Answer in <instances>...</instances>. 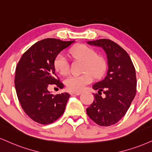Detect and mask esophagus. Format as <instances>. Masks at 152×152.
I'll return each instance as SVG.
<instances>
[{
  "label": "esophagus",
  "mask_w": 152,
  "mask_h": 152,
  "mask_svg": "<svg viewBox=\"0 0 152 152\" xmlns=\"http://www.w3.org/2000/svg\"><path fill=\"white\" fill-rule=\"evenodd\" d=\"M81 94V92H75V91H74V92H71L70 93L71 95H76V96H79V95Z\"/></svg>",
  "instance_id": "34e87169"
}]
</instances>
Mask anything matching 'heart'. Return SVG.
Listing matches in <instances>:
<instances>
[{
	"instance_id": "heart-1",
	"label": "heart",
	"mask_w": 152,
	"mask_h": 152,
	"mask_svg": "<svg viewBox=\"0 0 152 152\" xmlns=\"http://www.w3.org/2000/svg\"><path fill=\"white\" fill-rule=\"evenodd\" d=\"M72 57L84 61L83 74L79 76H71L65 80V85L71 91L79 92L94 79L103 76L107 69V61L103 56L97 55L96 51L85 45H77L69 50ZM56 71L62 76L69 73V63L67 58L62 53L56 56L54 61Z\"/></svg>"
}]
</instances>
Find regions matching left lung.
I'll use <instances>...</instances> for the list:
<instances>
[{"label": "left lung", "instance_id": "1", "mask_svg": "<svg viewBox=\"0 0 152 152\" xmlns=\"http://www.w3.org/2000/svg\"><path fill=\"white\" fill-rule=\"evenodd\" d=\"M88 45L102 47L107 54L108 70L103 81L93 85L98 94L86 109L87 115L100 126H110L127 113L136 94V72L129 54L112 40L89 41ZM103 92L104 96L100 95Z\"/></svg>", "mask_w": 152, "mask_h": 152}]
</instances>
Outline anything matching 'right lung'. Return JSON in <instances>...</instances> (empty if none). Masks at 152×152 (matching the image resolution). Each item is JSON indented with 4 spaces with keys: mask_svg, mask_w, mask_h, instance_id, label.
I'll return each instance as SVG.
<instances>
[{
    "mask_svg": "<svg viewBox=\"0 0 152 152\" xmlns=\"http://www.w3.org/2000/svg\"><path fill=\"white\" fill-rule=\"evenodd\" d=\"M73 42L54 38L37 42L24 53L16 66L15 86L18 100L27 115L42 125L52 123L64 113L70 95H53L48 86L55 84L64 88L56 75L54 61Z\"/></svg>",
    "mask_w": 152,
    "mask_h": 152,
    "instance_id": "obj_1",
    "label": "right lung"
}]
</instances>
